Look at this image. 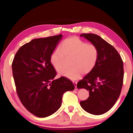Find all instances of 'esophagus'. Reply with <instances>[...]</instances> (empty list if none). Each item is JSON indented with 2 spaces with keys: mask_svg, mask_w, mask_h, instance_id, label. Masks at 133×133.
<instances>
[{
  "mask_svg": "<svg viewBox=\"0 0 133 133\" xmlns=\"http://www.w3.org/2000/svg\"><path fill=\"white\" fill-rule=\"evenodd\" d=\"M73 84L75 86V90H77V82H73Z\"/></svg>",
  "mask_w": 133,
  "mask_h": 133,
  "instance_id": "34e87169",
  "label": "esophagus"
}]
</instances>
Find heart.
Wrapping results in <instances>:
<instances>
[{
  "instance_id": "heart-1",
  "label": "heart",
  "mask_w": 133,
  "mask_h": 133,
  "mask_svg": "<svg viewBox=\"0 0 133 133\" xmlns=\"http://www.w3.org/2000/svg\"><path fill=\"white\" fill-rule=\"evenodd\" d=\"M99 55L98 49L93 43H87L76 36L65 39L51 53L50 62L56 71H60L64 67L65 58H71L69 66L59 75L75 80L80 76L90 72L96 66Z\"/></svg>"
}]
</instances>
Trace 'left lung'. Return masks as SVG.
<instances>
[{"instance_id": "8db88e82", "label": "left lung", "mask_w": 133, "mask_h": 133, "mask_svg": "<svg viewBox=\"0 0 133 133\" xmlns=\"http://www.w3.org/2000/svg\"><path fill=\"white\" fill-rule=\"evenodd\" d=\"M80 36L96 45L99 51L96 66L77 84L78 89L89 91L88 98L81 101L80 105L85 111L100 115L111 109L120 96L123 84V62L116 49L99 36L82 33Z\"/></svg>"}]
</instances>
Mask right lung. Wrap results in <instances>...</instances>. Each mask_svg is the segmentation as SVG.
<instances>
[{
	"instance_id": "add662e5",
	"label": "right lung",
	"mask_w": 133,
	"mask_h": 133,
	"mask_svg": "<svg viewBox=\"0 0 133 133\" xmlns=\"http://www.w3.org/2000/svg\"><path fill=\"white\" fill-rule=\"evenodd\" d=\"M62 35L35 39L18 50L12 62V73L17 96L28 111L39 117L55 113L62 97L75 85L64 77L53 80L57 73L50 57Z\"/></svg>"
}]
</instances>
